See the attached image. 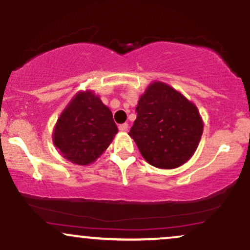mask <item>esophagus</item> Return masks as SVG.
I'll use <instances>...</instances> for the list:
<instances>
[{"label":"esophagus","mask_w":250,"mask_h":250,"mask_svg":"<svg viewBox=\"0 0 250 250\" xmlns=\"http://www.w3.org/2000/svg\"><path fill=\"white\" fill-rule=\"evenodd\" d=\"M128 128H129L128 123H122V125H119V129L121 131H128Z\"/></svg>","instance_id":"obj_1"}]
</instances>
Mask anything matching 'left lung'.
I'll return each instance as SVG.
<instances>
[{
  "label": "left lung",
  "instance_id": "1",
  "mask_svg": "<svg viewBox=\"0 0 250 250\" xmlns=\"http://www.w3.org/2000/svg\"><path fill=\"white\" fill-rule=\"evenodd\" d=\"M129 135L149 165L182 166L193 156L203 133L196 105L163 82H153L141 95Z\"/></svg>",
  "mask_w": 250,
  "mask_h": 250
}]
</instances>
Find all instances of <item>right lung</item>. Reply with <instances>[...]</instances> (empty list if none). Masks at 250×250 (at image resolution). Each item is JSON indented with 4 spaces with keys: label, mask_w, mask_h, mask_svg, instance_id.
I'll use <instances>...</instances> for the list:
<instances>
[{
    "label": "right lung",
    "mask_w": 250,
    "mask_h": 250,
    "mask_svg": "<svg viewBox=\"0 0 250 250\" xmlns=\"http://www.w3.org/2000/svg\"><path fill=\"white\" fill-rule=\"evenodd\" d=\"M116 134L110 109L93 91L85 90L77 93L62 111L53 141L64 159L87 166L99 159Z\"/></svg>",
    "instance_id": "obj_1"
}]
</instances>
